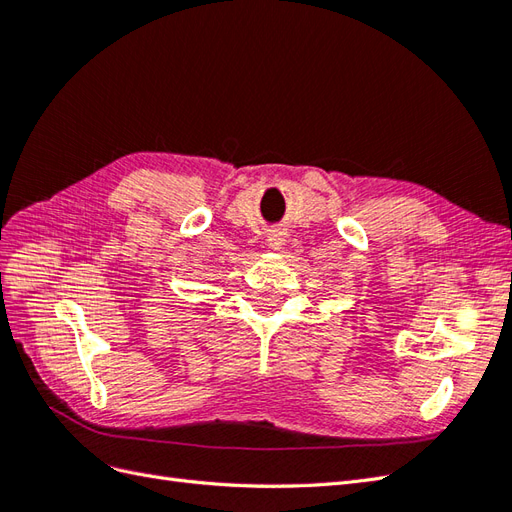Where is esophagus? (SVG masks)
Segmentation results:
<instances>
[{"label": "esophagus", "mask_w": 512, "mask_h": 512, "mask_svg": "<svg viewBox=\"0 0 512 512\" xmlns=\"http://www.w3.org/2000/svg\"><path fill=\"white\" fill-rule=\"evenodd\" d=\"M286 243V232L282 228H273L269 230L267 235V245L271 247V250H282V245Z\"/></svg>", "instance_id": "34e87169"}]
</instances>
